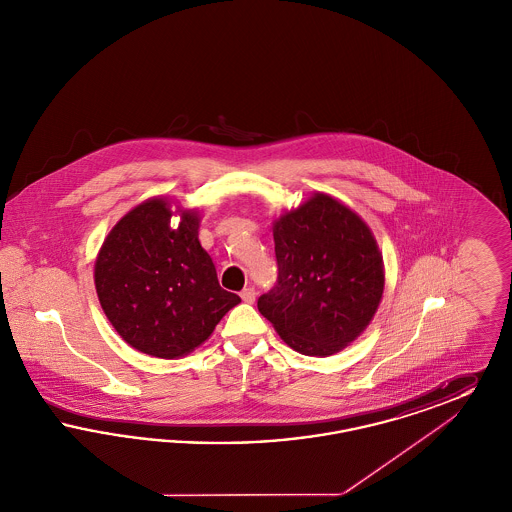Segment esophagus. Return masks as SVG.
<instances>
[{
    "label": "esophagus",
    "instance_id": "1",
    "mask_svg": "<svg viewBox=\"0 0 512 512\" xmlns=\"http://www.w3.org/2000/svg\"><path fill=\"white\" fill-rule=\"evenodd\" d=\"M240 295H242L245 303H253L255 297H257V292H255V288H245L244 292L240 293Z\"/></svg>",
    "mask_w": 512,
    "mask_h": 512
}]
</instances>
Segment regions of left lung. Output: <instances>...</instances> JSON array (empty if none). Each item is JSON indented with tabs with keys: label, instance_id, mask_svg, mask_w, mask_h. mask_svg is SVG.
Returning a JSON list of instances; mask_svg holds the SVG:
<instances>
[{
	"label": "left lung",
	"instance_id": "left-lung-1",
	"mask_svg": "<svg viewBox=\"0 0 512 512\" xmlns=\"http://www.w3.org/2000/svg\"><path fill=\"white\" fill-rule=\"evenodd\" d=\"M278 282L257 301L292 349L328 357L357 340L384 293L378 244L355 211L311 195L272 226Z\"/></svg>",
	"mask_w": 512,
	"mask_h": 512
}]
</instances>
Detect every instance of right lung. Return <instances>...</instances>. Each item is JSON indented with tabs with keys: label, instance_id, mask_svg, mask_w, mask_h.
I'll return each instance as SVG.
<instances>
[{
	"label": "right lung",
	"instance_id": "right-lung-1",
	"mask_svg": "<svg viewBox=\"0 0 512 512\" xmlns=\"http://www.w3.org/2000/svg\"><path fill=\"white\" fill-rule=\"evenodd\" d=\"M151 197L122 217L99 249L96 292L103 313L134 349L176 359L213 334L242 299L222 290L209 253L199 244L195 209H171ZM181 220L174 229L170 217Z\"/></svg>",
	"mask_w": 512,
	"mask_h": 512
}]
</instances>
